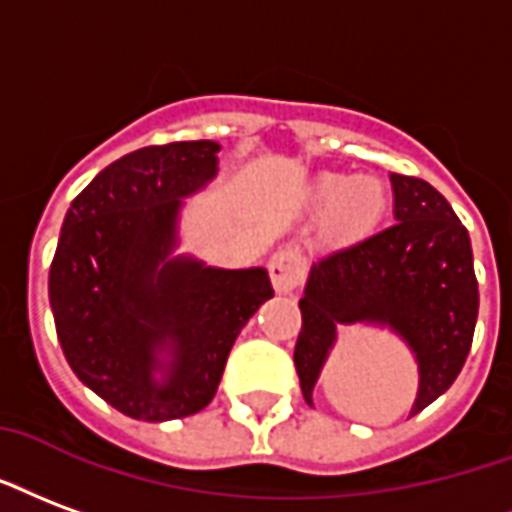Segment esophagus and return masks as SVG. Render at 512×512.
Wrapping results in <instances>:
<instances>
[{
  "mask_svg": "<svg viewBox=\"0 0 512 512\" xmlns=\"http://www.w3.org/2000/svg\"><path fill=\"white\" fill-rule=\"evenodd\" d=\"M268 274H271L276 293H293L304 279V257L295 246H282L268 260Z\"/></svg>",
  "mask_w": 512,
  "mask_h": 512,
  "instance_id": "1",
  "label": "esophagus"
}]
</instances>
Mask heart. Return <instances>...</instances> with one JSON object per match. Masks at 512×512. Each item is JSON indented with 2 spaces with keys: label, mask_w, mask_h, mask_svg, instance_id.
I'll return each mask as SVG.
<instances>
[{
  "label": "heart",
  "mask_w": 512,
  "mask_h": 512,
  "mask_svg": "<svg viewBox=\"0 0 512 512\" xmlns=\"http://www.w3.org/2000/svg\"><path fill=\"white\" fill-rule=\"evenodd\" d=\"M312 206H323L325 230L342 241L369 236L388 211V187L372 173H320L309 184Z\"/></svg>",
  "instance_id": "1"
}]
</instances>
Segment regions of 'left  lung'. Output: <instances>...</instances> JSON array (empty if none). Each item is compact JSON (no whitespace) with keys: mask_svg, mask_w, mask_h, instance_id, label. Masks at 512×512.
<instances>
[{"mask_svg":"<svg viewBox=\"0 0 512 512\" xmlns=\"http://www.w3.org/2000/svg\"><path fill=\"white\" fill-rule=\"evenodd\" d=\"M391 184L396 225L309 268L293 352L306 404L342 325L391 328L410 347L420 374L410 415L448 391L467 361L480 304L467 227L429 181L391 173Z\"/></svg>","mask_w":512,"mask_h":512,"instance_id":"1","label":"left lung"}]
</instances>
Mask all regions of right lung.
<instances>
[{"label":"right lung","mask_w":512,"mask_h":512,"mask_svg":"<svg viewBox=\"0 0 512 512\" xmlns=\"http://www.w3.org/2000/svg\"><path fill=\"white\" fill-rule=\"evenodd\" d=\"M219 143L181 140L124 154L70 203L48 298L78 380L135 420L195 415L227 355L274 295L266 268H214L179 246L184 198L217 176Z\"/></svg>","instance_id":"add662e5"}]
</instances>
